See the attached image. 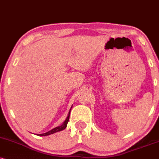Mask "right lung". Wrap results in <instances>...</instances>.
Listing matches in <instances>:
<instances>
[{
  "label": "right lung",
  "instance_id": "obj_1",
  "mask_svg": "<svg viewBox=\"0 0 159 159\" xmlns=\"http://www.w3.org/2000/svg\"><path fill=\"white\" fill-rule=\"evenodd\" d=\"M70 110L69 111V113H68V115L67 116V118H66V120L63 122V124L62 125H60V126H58V127H56L55 128L52 129V130H51L48 131V132H46L45 133V134H38V136H48V135H51V134H54V133H57V132H59V131H61L62 130H64L65 128H66V127H67V124L68 122V120H69V116H70Z\"/></svg>",
  "mask_w": 159,
  "mask_h": 159
}]
</instances>
